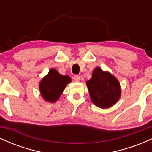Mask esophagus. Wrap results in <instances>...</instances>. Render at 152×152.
<instances>
[{
    "label": "esophagus",
    "instance_id": "1",
    "mask_svg": "<svg viewBox=\"0 0 152 152\" xmlns=\"http://www.w3.org/2000/svg\"><path fill=\"white\" fill-rule=\"evenodd\" d=\"M74 78L75 81H80V80H81V77H80L78 75H75Z\"/></svg>",
    "mask_w": 152,
    "mask_h": 152
}]
</instances>
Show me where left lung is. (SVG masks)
<instances>
[{
    "instance_id": "obj_1",
    "label": "left lung",
    "mask_w": 152,
    "mask_h": 152,
    "mask_svg": "<svg viewBox=\"0 0 152 152\" xmlns=\"http://www.w3.org/2000/svg\"><path fill=\"white\" fill-rule=\"evenodd\" d=\"M86 85L92 102L102 109L114 105L121 96V87L116 78L99 67L93 71L92 77L86 81Z\"/></svg>"
}]
</instances>
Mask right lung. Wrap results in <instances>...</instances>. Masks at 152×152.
<instances>
[{
	"mask_svg": "<svg viewBox=\"0 0 152 152\" xmlns=\"http://www.w3.org/2000/svg\"><path fill=\"white\" fill-rule=\"evenodd\" d=\"M71 81L69 76H63L56 69H51L40 82V92L45 101L56 102L61 96L66 85Z\"/></svg>",
	"mask_w": 152,
	"mask_h": 152,
	"instance_id": "add662e5",
	"label": "right lung"
}]
</instances>
